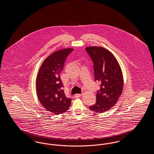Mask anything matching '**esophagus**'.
<instances>
[{"mask_svg": "<svg viewBox=\"0 0 154 154\" xmlns=\"http://www.w3.org/2000/svg\"><path fill=\"white\" fill-rule=\"evenodd\" d=\"M81 95H82V94H76L74 96V97H80Z\"/></svg>", "mask_w": 154, "mask_h": 154, "instance_id": "esophagus-1", "label": "esophagus"}]
</instances>
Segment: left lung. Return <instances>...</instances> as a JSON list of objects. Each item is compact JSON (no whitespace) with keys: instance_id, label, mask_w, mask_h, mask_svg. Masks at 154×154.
I'll return each instance as SVG.
<instances>
[{"instance_id":"8db88e82","label":"left lung","mask_w":154,"mask_h":154,"mask_svg":"<svg viewBox=\"0 0 154 154\" xmlns=\"http://www.w3.org/2000/svg\"><path fill=\"white\" fill-rule=\"evenodd\" d=\"M94 63L95 81L101 82L96 94V102L89 107L96 112L102 113L115 106L124 87L122 70L114 55L101 47L85 48Z\"/></svg>"}]
</instances>
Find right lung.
Masks as SVG:
<instances>
[{"label": "right lung", "instance_id": "right-lung-1", "mask_svg": "<svg viewBox=\"0 0 154 154\" xmlns=\"http://www.w3.org/2000/svg\"><path fill=\"white\" fill-rule=\"evenodd\" d=\"M73 48H65L54 52L43 61L37 76V97L44 108L55 114L66 112L72 99L66 97L60 73L64 63Z\"/></svg>", "mask_w": 154, "mask_h": 154}]
</instances>
